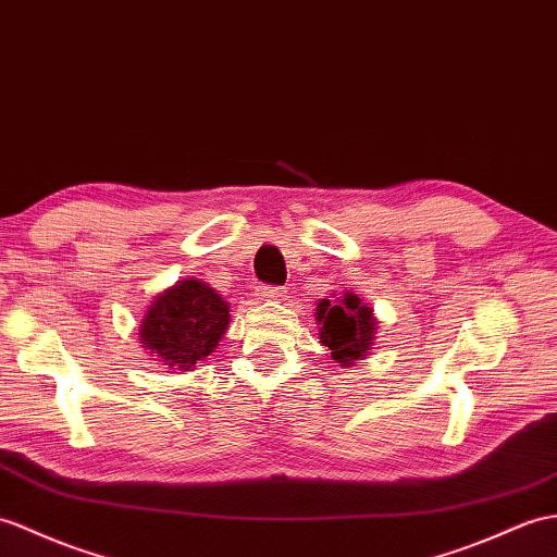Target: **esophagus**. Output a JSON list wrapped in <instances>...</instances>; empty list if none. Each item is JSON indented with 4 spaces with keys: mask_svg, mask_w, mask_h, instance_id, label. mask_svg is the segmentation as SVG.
Segmentation results:
<instances>
[{
    "mask_svg": "<svg viewBox=\"0 0 557 557\" xmlns=\"http://www.w3.org/2000/svg\"><path fill=\"white\" fill-rule=\"evenodd\" d=\"M284 294L287 292H284V287H277V284H265V287L258 289V296H261V299H280Z\"/></svg>",
    "mask_w": 557,
    "mask_h": 557,
    "instance_id": "esophagus-1",
    "label": "esophagus"
}]
</instances>
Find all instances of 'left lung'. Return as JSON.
<instances>
[{"instance_id":"8db88e82","label":"left lung","mask_w":557,"mask_h":557,"mask_svg":"<svg viewBox=\"0 0 557 557\" xmlns=\"http://www.w3.org/2000/svg\"><path fill=\"white\" fill-rule=\"evenodd\" d=\"M320 339L330 346L332 358L337 363H351L368 356L374 339V318L370 306L360 304L358 296L346 294L339 301L318 304Z\"/></svg>"}]
</instances>
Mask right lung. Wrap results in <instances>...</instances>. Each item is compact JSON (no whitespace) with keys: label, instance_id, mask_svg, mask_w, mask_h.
Wrapping results in <instances>:
<instances>
[{"label":"right lung","instance_id":"add662e5","mask_svg":"<svg viewBox=\"0 0 557 557\" xmlns=\"http://www.w3.org/2000/svg\"><path fill=\"white\" fill-rule=\"evenodd\" d=\"M230 325L227 304L199 280L165 289L141 320L139 337L149 354L173 370H191L218 346Z\"/></svg>","mask_w":557,"mask_h":557}]
</instances>
